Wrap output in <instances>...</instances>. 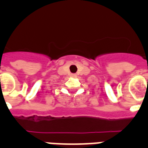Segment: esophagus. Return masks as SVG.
Returning a JSON list of instances; mask_svg holds the SVG:
<instances>
[{
    "mask_svg": "<svg viewBox=\"0 0 148 148\" xmlns=\"http://www.w3.org/2000/svg\"><path fill=\"white\" fill-rule=\"evenodd\" d=\"M70 76L73 77V78H76L77 75L76 74H71V75H70Z\"/></svg>",
    "mask_w": 148,
    "mask_h": 148,
    "instance_id": "esophagus-1",
    "label": "esophagus"
}]
</instances>
